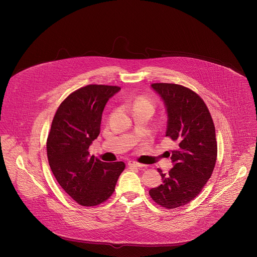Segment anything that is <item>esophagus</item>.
Masks as SVG:
<instances>
[{"mask_svg": "<svg viewBox=\"0 0 257 257\" xmlns=\"http://www.w3.org/2000/svg\"><path fill=\"white\" fill-rule=\"evenodd\" d=\"M127 165H128V167H134V168H144V167H146L145 165L140 164V163L135 162V161H130V162L127 163Z\"/></svg>", "mask_w": 257, "mask_h": 257, "instance_id": "34e87169", "label": "esophagus"}]
</instances>
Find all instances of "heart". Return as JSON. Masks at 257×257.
<instances>
[{
	"mask_svg": "<svg viewBox=\"0 0 257 257\" xmlns=\"http://www.w3.org/2000/svg\"><path fill=\"white\" fill-rule=\"evenodd\" d=\"M134 107H146L151 109L152 111H154L155 109V104L153 102L152 99H150L149 97L146 96H140L138 97L135 102H134Z\"/></svg>",
	"mask_w": 257,
	"mask_h": 257,
	"instance_id": "obj_1",
	"label": "heart"
}]
</instances>
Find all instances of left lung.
Returning a JSON list of instances; mask_svg holds the SVG:
<instances>
[{
    "label": "left lung",
    "mask_w": 257,
    "mask_h": 257,
    "mask_svg": "<svg viewBox=\"0 0 257 257\" xmlns=\"http://www.w3.org/2000/svg\"><path fill=\"white\" fill-rule=\"evenodd\" d=\"M167 105L166 137L176 144L171 151L173 168L169 173L158 169L163 183L150 190L153 200L168 209L194 199L214 170L217 159L215 127L203 99L192 89L176 84L152 85Z\"/></svg>",
    "instance_id": "8db88e82"
}]
</instances>
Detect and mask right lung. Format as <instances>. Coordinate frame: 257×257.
<instances>
[{"label":"right lung","mask_w":257,"mask_h":257,"mask_svg":"<svg viewBox=\"0 0 257 257\" xmlns=\"http://www.w3.org/2000/svg\"><path fill=\"white\" fill-rule=\"evenodd\" d=\"M120 87L87 85L70 93L59 105L47 139L50 168L63 189L79 204L95 206L114 191L123 162L103 163L89 157L88 148L100 132L108 98Z\"/></svg>","instance_id":"obj_1"}]
</instances>
